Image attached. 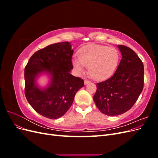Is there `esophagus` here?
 Returning <instances> with one entry per match:
<instances>
[{
    "label": "esophagus",
    "mask_w": 158,
    "mask_h": 158,
    "mask_svg": "<svg viewBox=\"0 0 158 158\" xmlns=\"http://www.w3.org/2000/svg\"><path fill=\"white\" fill-rule=\"evenodd\" d=\"M89 82H90V81L88 80H87V79H85V80H84V84H89Z\"/></svg>",
    "instance_id": "1"
}]
</instances>
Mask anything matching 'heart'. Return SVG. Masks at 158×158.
Segmentation results:
<instances>
[{
	"mask_svg": "<svg viewBox=\"0 0 158 158\" xmlns=\"http://www.w3.org/2000/svg\"><path fill=\"white\" fill-rule=\"evenodd\" d=\"M118 51L113 47L102 45H90L80 53V59H75L73 64L81 73L88 66L89 74L100 80L111 76L115 70L119 60Z\"/></svg>",
	"mask_w": 158,
	"mask_h": 158,
	"instance_id": "obj_1",
	"label": "heart"
}]
</instances>
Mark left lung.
Segmentation results:
<instances>
[{
    "mask_svg": "<svg viewBox=\"0 0 158 158\" xmlns=\"http://www.w3.org/2000/svg\"><path fill=\"white\" fill-rule=\"evenodd\" d=\"M122 55L115 73L109 79L97 83L94 96L96 107L102 113L116 116L134 106L144 88V64L129 47L118 45Z\"/></svg>",
    "mask_w": 158,
    "mask_h": 158,
    "instance_id": "left-lung-1",
    "label": "left lung"
}]
</instances>
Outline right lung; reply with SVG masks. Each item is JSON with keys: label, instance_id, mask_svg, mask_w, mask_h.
I'll return each instance as SVG.
<instances>
[{"label": "right lung", "instance_id": "obj_1", "mask_svg": "<svg viewBox=\"0 0 158 158\" xmlns=\"http://www.w3.org/2000/svg\"><path fill=\"white\" fill-rule=\"evenodd\" d=\"M73 50L69 42L56 43L36 51L24 70L25 95L35 111L45 117L58 118L67 112L84 80L70 74ZM45 71L52 76L51 84L41 90L35 84L37 75Z\"/></svg>", "mask_w": 158, "mask_h": 158}]
</instances>
